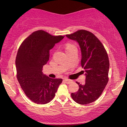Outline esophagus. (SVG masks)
Masks as SVG:
<instances>
[{"mask_svg":"<svg viewBox=\"0 0 127 127\" xmlns=\"http://www.w3.org/2000/svg\"><path fill=\"white\" fill-rule=\"evenodd\" d=\"M65 81V83H66V84H70V83H72V80H68V79H65L64 80Z\"/></svg>","mask_w":127,"mask_h":127,"instance_id":"esophagus-1","label":"esophagus"}]
</instances>
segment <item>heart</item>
Listing matches in <instances>:
<instances>
[{"mask_svg": "<svg viewBox=\"0 0 127 127\" xmlns=\"http://www.w3.org/2000/svg\"><path fill=\"white\" fill-rule=\"evenodd\" d=\"M73 46H76L74 44H72V43H67V44H66L65 46V49L66 50H68L69 48L72 47Z\"/></svg>", "mask_w": 127, "mask_h": 127, "instance_id": "1", "label": "heart"}]
</instances>
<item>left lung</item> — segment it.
I'll return each mask as SVG.
<instances>
[{"label": "left lung", "mask_w": 127, "mask_h": 127, "mask_svg": "<svg viewBox=\"0 0 127 127\" xmlns=\"http://www.w3.org/2000/svg\"><path fill=\"white\" fill-rule=\"evenodd\" d=\"M66 36L79 44L81 65L86 76L84 84L76 81L79 90L71 94V96L80 105L92 103L101 95L109 81V60L106 50L95 34L88 31L81 29Z\"/></svg>", "instance_id": "obj_1"}]
</instances>
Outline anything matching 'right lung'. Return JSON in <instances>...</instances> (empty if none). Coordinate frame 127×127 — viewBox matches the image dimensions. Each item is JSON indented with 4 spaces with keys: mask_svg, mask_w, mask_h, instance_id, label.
Segmentation results:
<instances>
[{
    "mask_svg": "<svg viewBox=\"0 0 127 127\" xmlns=\"http://www.w3.org/2000/svg\"><path fill=\"white\" fill-rule=\"evenodd\" d=\"M64 36H53L43 30L31 33L23 41L15 59L17 78L27 96L37 104H46L54 98L62 79L43 74L49 60L50 50Z\"/></svg>",
    "mask_w": 127,
    "mask_h": 127,
    "instance_id": "obj_1",
    "label": "right lung"
}]
</instances>
